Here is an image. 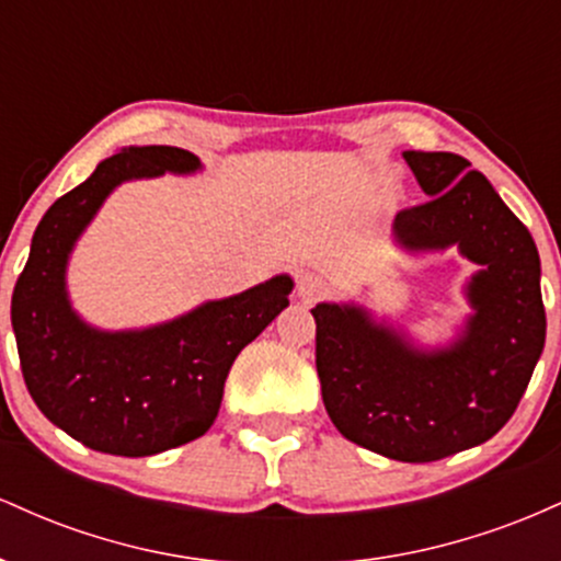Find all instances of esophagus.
<instances>
[{
	"mask_svg": "<svg viewBox=\"0 0 561 561\" xmlns=\"http://www.w3.org/2000/svg\"><path fill=\"white\" fill-rule=\"evenodd\" d=\"M295 293L302 302H313L319 300L321 295L327 293V279L324 276L313 274V272H302L298 274V285H295Z\"/></svg>",
	"mask_w": 561,
	"mask_h": 561,
	"instance_id": "obj_1",
	"label": "esophagus"
}]
</instances>
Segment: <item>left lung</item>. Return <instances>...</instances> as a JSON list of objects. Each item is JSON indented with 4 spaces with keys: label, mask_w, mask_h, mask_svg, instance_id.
Instances as JSON below:
<instances>
[{
    "label": "left lung",
    "mask_w": 561,
    "mask_h": 561,
    "mask_svg": "<svg viewBox=\"0 0 561 561\" xmlns=\"http://www.w3.org/2000/svg\"><path fill=\"white\" fill-rule=\"evenodd\" d=\"M430 199L401 210L411 255L456 248L478 272L469 317L446 345H420L358 302H317V371L334 427L356 446L422 465L491 440L512 420L546 343L530 231L480 171L450 152H403Z\"/></svg>",
    "instance_id": "left-lung-1"
}]
</instances>
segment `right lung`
<instances>
[{
  "instance_id": "add662e5",
  "label": "right lung",
  "mask_w": 561,
  "mask_h": 561,
  "mask_svg": "<svg viewBox=\"0 0 561 561\" xmlns=\"http://www.w3.org/2000/svg\"><path fill=\"white\" fill-rule=\"evenodd\" d=\"M197 171L182 147H121L34 231L10 308L23 379L38 411L87 448L152 456L208 433L234 358L289 306L293 276L276 274L139 330H100L76 311L68 263L105 199L126 182Z\"/></svg>"
}]
</instances>
